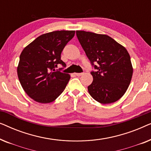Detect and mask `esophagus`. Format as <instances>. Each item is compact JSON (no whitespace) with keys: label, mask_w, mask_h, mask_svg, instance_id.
Returning <instances> with one entry per match:
<instances>
[{"label":"esophagus","mask_w":151,"mask_h":151,"mask_svg":"<svg viewBox=\"0 0 151 151\" xmlns=\"http://www.w3.org/2000/svg\"><path fill=\"white\" fill-rule=\"evenodd\" d=\"M76 76H81L82 75H83V73H76Z\"/></svg>","instance_id":"34e87169"}]
</instances>
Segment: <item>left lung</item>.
Here are the masks:
<instances>
[{"instance_id":"obj_1","label":"left lung","mask_w":151,"mask_h":151,"mask_svg":"<svg viewBox=\"0 0 151 151\" xmlns=\"http://www.w3.org/2000/svg\"><path fill=\"white\" fill-rule=\"evenodd\" d=\"M76 36L96 69L91 72L93 78L88 86L91 96L102 104L116 102L127 91L133 76L129 53L124 47L107 35L76 31Z\"/></svg>"}]
</instances>
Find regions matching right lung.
<instances>
[{"instance_id":"obj_1","label":"right lung","mask_w":151,"mask_h":151,"mask_svg":"<svg viewBox=\"0 0 151 151\" xmlns=\"http://www.w3.org/2000/svg\"><path fill=\"white\" fill-rule=\"evenodd\" d=\"M75 31H55L41 35L27 45L20 55L17 73L22 87L36 102L54 101L70 80L68 73L55 70L59 64L65 67L61 53L73 38Z\"/></svg>"}]
</instances>
